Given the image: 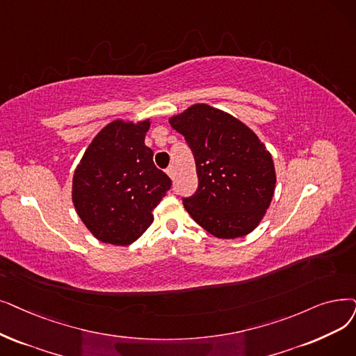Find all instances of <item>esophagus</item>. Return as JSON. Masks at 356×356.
<instances>
[{
    "mask_svg": "<svg viewBox=\"0 0 356 356\" xmlns=\"http://www.w3.org/2000/svg\"><path fill=\"white\" fill-rule=\"evenodd\" d=\"M165 173L168 175V177H170V179H175V175H176V173H175V168H173L172 165L165 168Z\"/></svg>",
    "mask_w": 356,
    "mask_h": 356,
    "instance_id": "1",
    "label": "esophagus"
}]
</instances>
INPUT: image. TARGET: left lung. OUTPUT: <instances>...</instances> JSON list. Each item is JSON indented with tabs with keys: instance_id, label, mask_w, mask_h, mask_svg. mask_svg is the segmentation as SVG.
I'll return each instance as SVG.
<instances>
[{
	"instance_id": "1",
	"label": "left lung",
	"mask_w": 356,
	"mask_h": 356,
	"mask_svg": "<svg viewBox=\"0 0 356 356\" xmlns=\"http://www.w3.org/2000/svg\"><path fill=\"white\" fill-rule=\"evenodd\" d=\"M191 147L197 191L184 209L218 238L247 236L259 225L275 192V165L257 135L237 118L197 103L168 119Z\"/></svg>"
}]
</instances>
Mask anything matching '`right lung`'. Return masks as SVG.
<instances>
[{
  "label": "right lung",
  "instance_id": "add662e5",
  "mask_svg": "<svg viewBox=\"0 0 356 356\" xmlns=\"http://www.w3.org/2000/svg\"><path fill=\"white\" fill-rule=\"evenodd\" d=\"M149 119L113 120L91 141L72 177V202L90 233L128 245L154 221L152 209L172 186L145 145Z\"/></svg>",
  "mask_w": 356,
  "mask_h": 356
}]
</instances>
